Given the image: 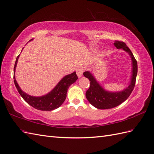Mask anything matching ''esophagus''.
<instances>
[{
	"label": "esophagus",
	"instance_id": "1",
	"mask_svg": "<svg viewBox=\"0 0 154 154\" xmlns=\"http://www.w3.org/2000/svg\"><path fill=\"white\" fill-rule=\"evenodd\" d=\"M83 72H84V69L82 68H78L76 69V74L78 78L82 77V74H83Z\"/></svg>",
	"mask_w": 154,
	"mask_h": 154
}]
</instances>
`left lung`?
<instances>
[{"label": "left lung", "instance_id": "left-lung-1", "mask_svg": "<svg viewBox=\"0 0 154 154\" xmlns=\"http://www.w3.org/2000/svg\"><path fill=\"white\" fill-rule=\"evenodd\" d=\"M114 45L117 49H122L130 55L132 61V74L128 87L122 91L112 92L104 89L101 86L93 74L89 71L84 72V76L88 78L90 82V87L85 93V97L89 103L98 109H110L114 108L124 102L132 93L135 85L138 71L137 62L130 49L125 43L116 40Z\"/></svg>", "mask_w": 154, "mask_h": 154}]
</instances>
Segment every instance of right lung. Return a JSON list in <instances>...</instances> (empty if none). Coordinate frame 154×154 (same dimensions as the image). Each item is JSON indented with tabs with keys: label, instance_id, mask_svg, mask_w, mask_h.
Segmentation results:
<instances>
[{
	"label": "right lung",
	"instance_id": "add662e5",
	"mask_svg": "<svg viewBox=\"0 0 154 154\" xmlns=\"http://www.w3.org/2000/svg\"><path fill=\"white\" fill-rule=\"evenodd\" d=\"M33 39L30 40L31 41ZM22 49V50H23ZM20 55H19L15 63L14 69V81L15 85L17 89V91L20 95L22 97L25 102H27L29 105L37 110L42 111H51L55 109H57L61 104L64 103L66 99V93L69 86L74 84L78 79V76L76 72H74L72 74L66 75L62 79L59 81V83L56 85L55 87L49 92L48 94L40 97L31 96L27 94L21 90L15 77V72Z\"/></svg>",
	"mask_w": 154,
	"mask_h": 154
}]
</instances>
